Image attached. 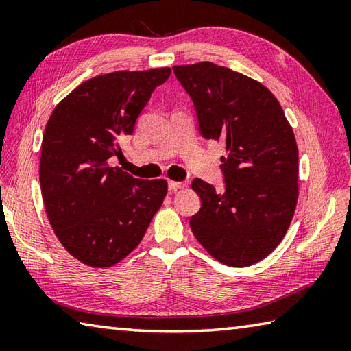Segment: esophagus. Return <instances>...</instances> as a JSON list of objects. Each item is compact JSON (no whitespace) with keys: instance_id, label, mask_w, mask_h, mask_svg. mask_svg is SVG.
<instances>
[{"instance_id":"obj_1","label":"esophagus","mask_w":351,"mask_h":351,"mask_svg":"<svg viewBox=\"0 0 351 351\" xmlns=\"http://www.w3.org/2000/svg\"><path fill=\"white\" fill-rule=\"evenodd\" d=\"M187 187V182H180V181H169V190L175 191Z\"/></svg>"}]
</instances>
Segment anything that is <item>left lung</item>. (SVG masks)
<instances>
[{
  "mask_svg": "<svg viewBox=\"0 0 351 351\" xmlns=\"http://www.w3.org/2000/svg\"><path fill=\"white\" fill-rule=\"evenodd\" d=\"M205 138L221 140L225 191L193 181L202 206L190 228L219 263L249 267L278 247L299 199V149L276 96L256 80L211 62L173 66Z\"/></svg>",
  "mask_w": 351,
  "mask_h": 351,
  "instance_id": "8db88e82",
  "label": "left lung"
}]
</instances>
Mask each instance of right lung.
<instances>
[{
    "label": "right lung",
    "instance_id": "1",
    "mask_svg": "<svg viewBox=\"0 0 351 351\" xmlns=\"http://www.w3.org/2000/svg\"><path fill=\"white\" fill-rule=\"evenodd\" d=\"M170 68L117 71L84 81L57 104L45 126L40 190L52 229L73 258L113 267L140 244L167 195V181H143L121 167V141Z\"/></svg>",
    "mask_w": 351,
    "mask_h": 351
}]
</instances>
